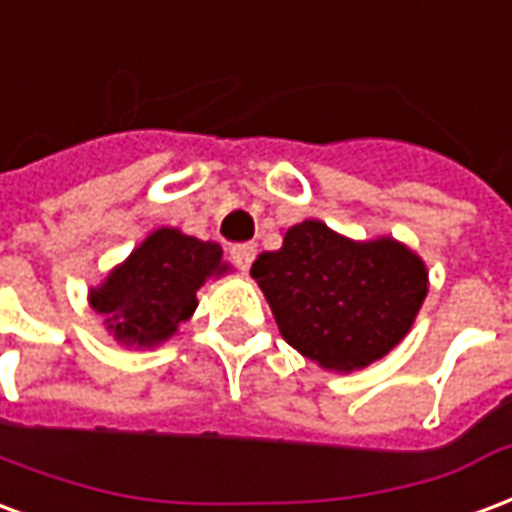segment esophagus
Masks as SVG:
<instances>
[{
	"mask_svg": "<svg viewBox=\"0 0 512 512\" xmlns=\"http://www.w3.org/2000/svg\"><path fill=\"white\" fill-rule=\"evenodd\" d=\"M255 244H238L230 249V260L236 263L241 271H249V266H252V260H255Z\"/></svg>",
	"mask_w": 512,
	"mask_h": 512,
	"instance_id": "obj_1",
	"label": "esophagus"
}]
</instances>
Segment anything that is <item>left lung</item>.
Here are the masks:
<instances>
[{
	"instance_id": "left-lung-1",
	"label": "left lung",
	"mask_w": 512,
	"mask_h": 512,
	"mask_svg": "<svg viewBox=\"0 0 512 512\" xmlns=\"http://www.w3.org/2000/svg\"><path fill=\"white\" fill-rule=\"evenodd\" d=\"M279 333L328 372H358L410 333L429 268L391 236L352 241L320 219L287 227L282 246L252 263Z\"/></svg>"
}]
</instances>
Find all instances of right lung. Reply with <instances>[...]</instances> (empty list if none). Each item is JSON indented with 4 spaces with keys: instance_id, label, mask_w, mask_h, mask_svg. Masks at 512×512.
<instances>
[{
    "instance_id": "1",
    "label": "right lung",
    "mask_w": 512,
    "mask_h": 512,
    "mask_svg": "<svg viewBox=\"0 0 512 512\" xmlns=\"http://www.w3.org/2000/svg\"><path fill=\"white\" fill-rule=\"evenodd\" d=\"M227 271L219 244L187 236L179 227H157L89 290V306L116 342L151 350L192 317L200 287Z\"/></svg>"
}]
</instances>
